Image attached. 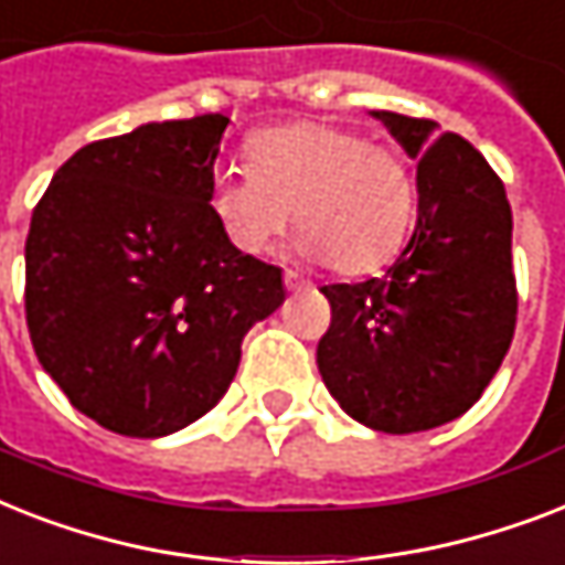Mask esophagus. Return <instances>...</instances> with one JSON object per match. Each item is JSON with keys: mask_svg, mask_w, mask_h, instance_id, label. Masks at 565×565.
<instances>
[{"mask_svg": "<svg viewBox=\"0 0 565 565\" xmlns=\"http://www.w3.org/2000/svg\"><path fill=\"white\" fill-rule=\"evenodd\" d=\"M282 282H286L288 291H300V288L309 286V282H306V279L297 274V270H286V274H282Z\"/></svg>", "mask_w": 565, "mask_h": 565, "instance_id": "obj_1", "label": "esophagus"}]
</instances>
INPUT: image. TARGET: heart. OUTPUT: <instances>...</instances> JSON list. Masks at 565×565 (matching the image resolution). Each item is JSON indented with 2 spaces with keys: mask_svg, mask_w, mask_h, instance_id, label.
I'll return each mask as SVG.
<instances>
[{
  "mask_svg": "<svg viewBox=\"0 0 565 565\" xmlns=\"http://www.w3.org/2000/svg\"><path fill=\"white\" fill-rule=\"evenodd\" d=\"M250 169H221L210 180V212L238 254H268L291 224L297 254L329 262L344 277L385 268L414 218V174L396 148L367 134L297 121L247 142Z\"/></svg>",
  "mask_w": 565,
  "mask_h": 565,
  "instance_id": "heart-1",
  "label": "heart"
}]
</instances>
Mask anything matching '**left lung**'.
I'll return each instance as SVG.
<instances>
[{
    "instance_id": "1",
    "label": "left lung",
    "mask_w": 565,
    "mask_h": 565,
    "mask_svg": "<svg viewBox=\"0 0 565 565\" xmlns=\"http://www.w3.org/2000/svg\"><path fill=\"white\" fill-rule=\"evenodd\" d=\"M417 162V227L385 277L323 286V385L353 419L411 435L461 417L513 341V215L504 183L437 121L373 110Z\"/></svg>"
}]
</instances>
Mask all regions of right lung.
Listing matches in <instances>:
<instances>
[{"mask_svg":"<svg viewBox=\"0 0 565 565\" xmlns=\"http://www.w3.org/2000/svg\"><path fill=\"white\" fill-rule=\"evenodd\" d=\"M227 116L148 121L54 171L25 238V320L70 403L125 437H166L227 394L242 341L286 300L210 212Z\"/></svg>","mask_w":565,"mask_h":565,"instance_id":"add662e5","label":"right lung"}]
</instances>
